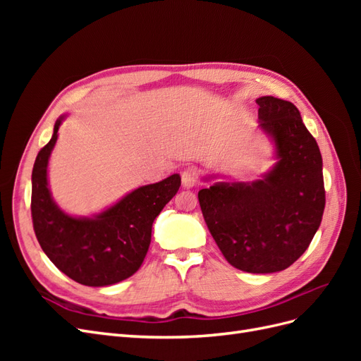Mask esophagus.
I'll return each instance as SVG.
<instances>
[{
    "label": "esophagus",
    "instance_id": "obj_1",
    "mask_svg": "<svg viewBox=\"0 0 361 361\" xmlns=\"http://www.w3.org/2000/svg\"><path fill=\"white\" fill-rule=\"evenodd\" d=\"M197 183V170L194 167H188L182 171V185L185 188H191Z\"/></svg>",
    "mask_w": 361,
    "mask_h": 361
}]
</instances>
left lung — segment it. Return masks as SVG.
Here are the masks:
<instances>
[{"mask_svg": "<svg viewBox=\"0 0 361 361\" xmlns=\"http://www.w3.org/2000/svg\"><path fill=\"white\" fill-rule=\"evenodd\" d=\"M260 129L277 162L255 182H216L199 191L207 228L232 267L269 274L297 260L318 231L325 207L322 157L298 108L262 96Z\"/></svg>", "mask_w": 361, "mask_h": 361, "instance_id": "obj_1", "label": "left lung"}]
</instances>
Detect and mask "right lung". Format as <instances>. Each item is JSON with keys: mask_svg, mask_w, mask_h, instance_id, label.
Returning <instances> with one entry per match:
<instances>
[{"mask_svg": "<svg viewBox=\"0 0 361 361\" xmlns=\"http://www.w3.org/2000/svg\"><path fill=\"white\" fill-rule=\"evenodd\" d=\"M60 117L49 143L37 154L31 174V216L37 241L49 260L85 286H110L130 277L143 264L155 218L178 192L179 174L126 194L104 212L72 216L52 200L48 161L57 143Z\"/></svg>", "mask_w": 361, "mask_h": 361, "instance_id": "right-lung-1", "label": "right lung"}]
</instances>
